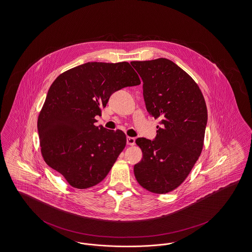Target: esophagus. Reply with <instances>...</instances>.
I'll return each mask as SVG.
<instances>
[{
    "label": "esophagus",
    "mask_w": 252,
    "mask_h": 252,
    "mask_svg": "<svg viewBox=\"0 0 252 252\" xmlns=\"http://www.w3.org/2000/svg\"><path fill=\"white\" fill-rule=\"evenodd\" d=\"M135 143V138L134 137H131V136H127V144L133 146Z\"/></svg>",
    "instance_id": "obj_1"
}]
</instances>
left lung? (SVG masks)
<instances>
[{"mask_svg": "<svg viewBox=\"0 0 252 252\" xmlns=\"http://www.w3.org/2000/svg\"><path fill=\"white\" fill-rule=\"evenodd\" d=\"M131 64L143 81L147 112L160 120L154 140H135L143 157L134 166V176L146 190L165 194L185 182L201 155L206 104L197 83L171 60Z\"/></svg>", "mask_w": 252, "mask_h": 252, "instance_id": "obj_1", "label": "left lung"}]
</instances>
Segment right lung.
<instances>
[{
  "label": "right lung",
  "instance_id": "1",
  "mask_svg": "<svg viewBox=\"0 0 252 252\" xmlns=\"http://www.w3.org/2000/svg\"><path fill=\"white\" fill-rule=\"evenodd\" d=\"M140 84L128 62H88L61 73L51 84L37 128L46 163L74 188L99 184L126 145L120 130L95 126L110 96Z\"/></svg>",
  "mask_w": 252,
  "mask_h": 252
}]
</instances>
